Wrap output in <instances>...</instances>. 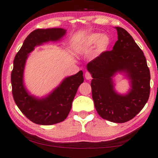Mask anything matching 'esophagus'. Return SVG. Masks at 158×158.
<instances>
[{"label": "esophagus", "instance_id": "esophagus-1", "mask_svg": "<svg viewBox=\"0 0 158 158\" xmlns=\"http://www.w3.org/2000/svg\"><path fill=\"white\" fill-rule=\"evenodd\" d=\"M85 79H88V80L91 79H92L91 74H90V73H89V72H86V73H85Z\"/></svg>", "mask_w": 158, "mask_h": 158}]
</instances>
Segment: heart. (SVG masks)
Returning a JSON list of instances; mask_svg holds the SVG:
<instances>
[{
  "label": "heart",
  "instance_id": "b5f03b06",
  "mask_svg": "<svg viewBox=\"0 0 158 158\" xmlns=\"http://www.w3.org/2000/svg\"><path fill=\"white\" fill-rule=\"evenodd\" d=\"M112 44L110 36L106 34L94 32L84 36L78 42L77 48L81 50H88L94 46L93 52L94 57H98L108 50Z\"/></svg>",
  "mask_w": 158,
  "mask_h": 158
}]
</instances>
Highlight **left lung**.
I'll use <instances>...</instances> for the list:
<instances>
[{
    "label": "left lung",
    "mask_w": 158,
    "mask_h": 158,
    "mask_svg": "<svg viewBox=\"0 0 158 158\" xmlns=\"http://www.w3.org/2000/svg\"><path fill=\"white\" fill-rule=\"evenodd\" d=\"M117 31V41L107 51L87 65L91 74L92 97L97 113L103 119L124 123L136 116L144 108L150 94V71L142 50L130 34L122 27ZM124 73L131 88L126 94L114 89L113 77Z\"/></svg>",
    "instance_id": "left-lung-1"
}]
</instances>
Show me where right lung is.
I'll return each mask as SVG.
<instances>
[{"label": "right lung", "instance_id": "right-lung-1", "mask_svg": "<svg viewBox=\"0 0 158 158\" xmlns=\"http://www.w3.org/2000/svg\"><path fill=\"white\" fill-rule=\"evenodd\" d=\"M66 30L48 28L34 30L27 36L22 47L16 54L11 74L13 97L27 118L39 125H52L63 122L72 108V104L79 86L84 82L83 72L65 77L58 86L41 98L31 94L25 88L23 74L25 63L34 48L49 41H58Z\"/></svg>", "mask_w": 158, "mask_h": 158}]
</instances>
